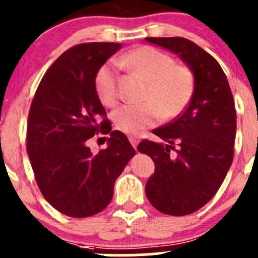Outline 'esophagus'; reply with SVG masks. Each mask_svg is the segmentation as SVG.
<instances>
[{
	"mask_svg": "<svg viewBox=\"0 0 258 258\" xmlns=\"http://www.w3.org/2000/svg\"><path fill=\"white\" fill-rule=\"evenodd\" d=\"M128 140H130V142H131V145L135 147V150H137V145H139V142H140L139 137L135 136V135H131V136L128 137Z\"/></svg>",
	"mask_w": 258,
	"mask_h": 258,
	"instance_id": "34e87169",
	"label": "esophagus"
}]
</instances>
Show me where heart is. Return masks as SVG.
Listing matches in <instances>:
<instances>
[{
	"label": "heart",
	"instance_id": "b5f03b06",
	"mask_svg": "<svg viewBox=\"0 0 258 258\" xmlns=\"http://www.w3.org/2000/svg\"><path fill=\"white\" fill-rule=\"evenodd\" d=\"M121 63L148 82L145 101L140 105H123L113 112V122L119 131L136 135L166 118L178 116L188 105L195 88L191 70L176 64L168 54L141 46L121 57ZM95 88L101 102L114 107L119 101L118 74L113 62H106L95 76Z\"/></svg>",
	"mask_w": 258,
	"mask_h": 258
}]
</instances>
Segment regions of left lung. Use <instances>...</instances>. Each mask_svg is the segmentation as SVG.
<instances>
[{"label": "left lung", "mask_w": 258, "mask_h": 258, "mask_svg": "<svg viewBox=\"0 0 258 258\" xmlns=\"http://www.w3.org/2000/svg\"><path fill=\"white\" fill-rule=\"evenodd\" d=\"M150 43L173 53L191 69L194 95L177 118L153 134L167 145L144 140L137 150L155 162L146 196L165 215L196 212L222 184L233 160L236 110L227 77L205 49L183 37H147ZM175 151L171 154L170 150Z\"/></svg>", "instance_id": "obj_1"}]
</instances>
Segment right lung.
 I'll return each instance as SVG.
<instances>
[{
	"mask_svg": "<svg viewBox=\"0 0 258 258\" xmlns=\"http://www.w3.org/2000/svg\"><path fill=\"white\" fill-rule=\"evenodd\" d=\"M119 48L113 42L69 48L47 70L31 103L26 148L36 182L46 201L70 217L105 210L136 153L126 135L111 131L95 88L98 69ZM96 133L110 139L107 149L93 155L88 140Z\"/></svg>",
	"mask_w": 258,
	"mask_h": 258,
	"instance_id": "add662e5",
	"label": "right lung"
}]
</instances>
